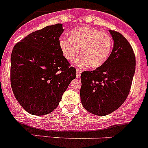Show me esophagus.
Instances as JSON below:
<instances>
[{"instance_id": "esophagus-1", "label": "esophagus", "mask_w": 148, "mask_h": 148, "mask_svg": "<svg viewBox=\"0 0 148 148\" xmlns=\"http://www.w3.org/2000/svg\"><path fill=\"white\" fill-rule=\"evenodd\" d=\"M81 70H77V71H76V77H77V78H80V76H81Z\"/></svg>"}]
</instances>
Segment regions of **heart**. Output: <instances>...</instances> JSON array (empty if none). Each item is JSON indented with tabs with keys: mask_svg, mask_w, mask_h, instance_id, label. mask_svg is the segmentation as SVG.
Returning <instances> with one entry per match:
<instances>
[{
	"mask_svg": "<svg viewBox=\"0 0 148 148\" xmlns=\"http://www.w3.org/2000/svg\"><path fill=\"white\" fill-rule=\"evenodd\" d=\"M63 56L72 62L80 56L75 65L81 67H89L92 69L101 67L108 60L112 50L113 42L107 34L89 26H80L70 32V38H64L59 42Z\"/></svg>",
	"mask_w": 148,
	"mask_h": 148,
	"instance_id": "obj_1",
	"label": "heart"
}]
</instances>
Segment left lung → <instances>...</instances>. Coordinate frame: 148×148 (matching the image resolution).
Returning <instances> with one entry per match:
<instances>
[{
    "instance_id": "8db88e82",
    "label": "left lung",
    "mask_w": 148,
    "mask_h": 148,
    "mask_svg": "<svg viewBox=\"0 0 148 148\" xmlns=\"http://www.w3.org/2000/svg\"><path fill=\"white\" fill-rule=\"evenodd\" d=\"M114 47L101 67L81 73L82 105L93 114L105 116L116 110L126 100L136 68V57L128 40L109 30Z\"/></svg>"
}]
</instances>
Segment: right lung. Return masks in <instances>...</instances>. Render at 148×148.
<instances>
[{
	"instance_id": "obj_1",
	"label": "right lung",
	"mask_w": 148,
	"mask_h": 148,
	"mask_svg": "<svg viewBox=\"0 0 148 148\" xmlns=\"http://www.w3.org/2000/svg\"><path fill=\"white\" fill-rule=\"evenodd\" d=\"M62 25H48L25 36L13 47L10 81L17 101L33 115H45L59 106L76 70L59 45Z\"/></svg>"
}]
</instances>
